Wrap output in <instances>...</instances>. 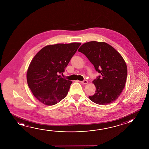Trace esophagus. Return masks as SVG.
Instances as JSON below:
<instances>
[{"instance_id":"34e87169","label":"esophagus","mask_w":149,"mask_h":149,"mask_svg":"<svg viewBox=\"0 0 149 149\" xmlns=\"http://www.w3.org/2000/svg\"><path fill=\"white\" fill-rule=\"evenodd\" d=\"M81 83L84 84H87L88 83V81L87 80H84V81H81Z\"/></svg>"}]
</instances>
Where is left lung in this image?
Returning <instances> with one entry per match:
<instances>
[{
    "mask_svg": "<svg viewBox=\"0 0 149 149\" xmlns=\"http://www.w3.org/2000/svg\"><path fill=\"white\" fill-rule=\"evenodd\" d=\"M78 51L85 54L101 74L93 81L96 89L94 95L89 96L90 100L100 105L113 102L124 88L127 78V65L122 56L104 42H86Z\"/></svg>",
    "mask_w": 149,
    "mask_h": 149,
    "instance_id": "8db88e82",
    "label": "left lung"
}]
</instances>
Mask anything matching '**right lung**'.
I'll return each mask as SVG.
<instances>
[{
	"label": "right lung",
	"instance_id": "right-lung-1",
	"mask_svg": "<svg viewBox=\"0 0 149 149\" xmlns=\"http://www.w3.org/2000/svg\"><path fill=\"white\" fill-rule=\"evenodd\" d=\"M79 42L48 45L32 59L27 70V84L40 102L53 105L68 93L72 81L60 77L71 58L81 45Z\"/></svg>",
	"mask_w": 149,
	"mask_h": 149
}]
</instances>
